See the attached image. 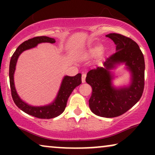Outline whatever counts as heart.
<instances>
[{"label":"heart","instance_id":"1","mask_svg":"<svg viewBox=\"0 0 155 155\" xmlns=\"http://www.w3.org/2000/svg\"><path fill=\"white\" fill-rule=\"evenodd\" d=\"M76 74V71H73L71 73V76H75Z\"/></svg>","mask_w":155,"mask_h":155}]
</instances>
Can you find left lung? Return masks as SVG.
I'll return each mask as SVG.
<instances>
[{
  "instance_id": "8db88e82",
  "label": "left lung",
  "mask_w": 155,
  "mask_h": 155,
  "mask_svg": "<svg viewBox=\"0 0 155 155\" xmlns=\"http://www.w3.org/2000/svg\"><path fill=\"white\" fill-rule=\"evenodd\" d=\"M44 42L53 44L55 43V40L54 38L47 36H37L28 39V41H24L17 47L15 53L11 58L9 64V82L12 99L17 107L28 114L37 117V118L51 119L59 116L64 111L69 96L76 87L81 84V80L80 74H79L74 76H65L62 81L57 97L53 101V103L48 106H31L21 100L16 91L15 81H14V74L15 71L17 59L22 51L36 47L38 44L44 43Z\"/></svg>"
}]
</instances>
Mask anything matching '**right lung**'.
Here are the masks:
<instances>
[{
	"label": "right lung",
	"instance_id": "1",
	"mask_svg": "<svg viewBox=\"0 0 155 155\" xmlns=\"http://www.w3.org/2000/svg\"><path fill=\"white\" fill-rule=\"evenodd\" d=\"M107 37L117 45V51L106 59L104 67L87 73L86 82L92 87L89 100L91 111L97 116L111 118L123 114L139 101L144 88L145 63L143 53L132 39L117 33ZM122 61L132 73V84L129 88L115 90L111 87L109 70Z\"/></svg>",
	"mask_w": 155,
	"mask_h": 155
}]
</instances>
